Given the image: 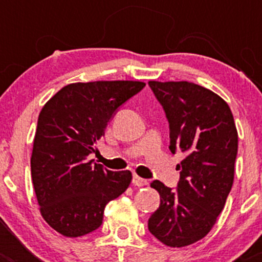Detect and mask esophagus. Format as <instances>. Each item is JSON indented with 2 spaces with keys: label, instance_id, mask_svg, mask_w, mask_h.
I'll use <instances>...</instances> for the list:
<instances>
[{
  "label": "esophagus",
  "instance_id": "obj_1",
  "mask_svg": "<svg viewBox=\"0 0 262 262\" xmlns=\"http://www.w3.org/2000/svg\"><path fill=\"white\" fill-rule=\"evenodd\" d=\"M132 182H133V185H136V186H146V185H148V181L146 179L139 178V176L137 175L133 176V180H132Z\"/></svg>",
  "mask_w": 262,
  "mask_h": 262
}]
</instances>
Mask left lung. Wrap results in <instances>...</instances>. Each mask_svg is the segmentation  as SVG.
<instances>
[{
    "mask_svg": "<svg viewBox=\"0 0 262 262\" xmlns=\"http://www.w3.org/2000/svg\"><path fill=\"white\" fill-rule=\"evenodd\" d=\"M170 126V150L184 155L176 189L155 180L161 203L148 229L162 244L184 247L209 233L233 185L238 149L228 104L192 82H148Z\"/></svg>",
    "mask_w": 262,
    "mask_h": 262,
    "instance_id": "obj_1",
    "label": "left lung"
}]
</instances>
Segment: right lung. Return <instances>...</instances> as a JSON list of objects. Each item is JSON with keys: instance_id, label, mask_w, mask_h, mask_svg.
I'll return each instance as SVG.
<instances>
[{"instance_id": "1", "label": "right lung", "mask_w": 262, "mask_h": 262, "mask_svg": "<svg viewBox=\"0 0 262 262\" xmlns=\"http://www.w3.org/2000/svg\"><path fill=\"white\" fill-rule=\"evenodd\" d=\"M144 86L139 81L71 83L41 109L31 178L41 215L63 236L80 237L99 228L107 203L128 189L130 171L114 172L87 157L119 107Z\"/></svg>"}]
</instances>
